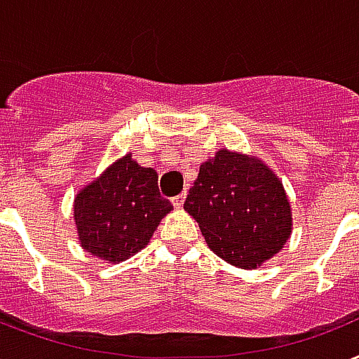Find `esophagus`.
Instances as JSON below:
<instances>
[{"label":"esophagus","mask_w":359,"mask_h":359,"mask_svg":"<svg viewBox=\"0 0 359 359\" xmlns=\"http://www.w3.org/2000/svg\"><path fill=\"white\" fill-rule=\"evenodd\" d=\"M183 202H185V193L177 194V196H174V198H172V204L176 205V208H182Z\"/></svg>","instance_id":"esophagus-1"}]
</instances>
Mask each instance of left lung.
Returning a JSON list of instances; mask_svg holds the SVG:
<instances>
[{"instance_id": "8db88e82", "label": "left lung", "mask_w": 359, "mask_h": 359, "mask_svg": "<svg viewBox=\"0 0 359 359\" xmlns=\"http://www.w3.org/2000/svg\"><path fill=\"white\" fill-rule=\"evenodd\" d=\"M183 208L211 251L238 268H257L279 252L292 226L277 176L260 161L229 149L200 165Z\"/></svg>"}]
</instances>
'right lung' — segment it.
Segmentation results:
<instances>
[{
  "mask_svg": "<svg viewBox=\"0 0 359 359\" xmlns=\"http://www.w3.org/2000/svg\"><path fill=\"white\" fill-rule=\"evenodd\" d=\"M172 210L157 187V172L125 155L74 198L80 243L93 257L121 262L148 245Z\"/></svg>",
  "mask_w": 359,
  "mask_h": 359,
  "instance_id": "add662e5",
  "label": "right lung"
}]
</instances>
